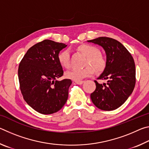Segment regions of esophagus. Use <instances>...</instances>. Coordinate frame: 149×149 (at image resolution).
Masks as SVG:
<instances>
[{"label":"esophagus","mask_w":149,"mask_h":149,"mask_svg":"<svg viewBox=\"0 0 149 149\" xmlns=\"http://www.w3.org/2000/svg\"><path fill=\"white\" fill-rule=\"evenodd\" d=\"M75 84H77L78 85H81L84 84V81H75Z\"/></svg>","instance_id":"34e87169"}]
</instances>
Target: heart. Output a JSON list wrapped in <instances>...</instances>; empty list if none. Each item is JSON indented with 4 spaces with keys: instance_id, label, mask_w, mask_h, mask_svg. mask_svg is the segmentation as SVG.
Returning <instances> with one entry per match:
<instances>
[{
    "instance_id": "heart-1",
    "label": "heart",
    "mask_w": 149,
    "mask_h": 149,
    "mask_svg": "<svg viewBox=\"0 0 149 149\" xmlns=\"http://www.w3.org/2000/svg\"><path fill=\"white\" fill-rule=\"evenodd\" d=\"M77 49L87 56L85 65L82 69H73L65 74V76L74 81H79L86 77H89L95 72V69L100 72L104 70L107 65L105 57L100 53L97 47L89 44H83L78 47ZM58 60L60 65L64 68H68L70 65V54L68 50H62L58 55ZM94 68H93V67Z\"/></svg>"
}]
</instances>
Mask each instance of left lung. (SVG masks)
<instances>
[{
	"label": "left lung",
	"instance_id": "obj_1",
	"mask_svg": "<svg viewBox=\"0 0 149 149\" xmlns=\"http://www.w3.org/2000/svg\"><path fill=\"white\" fill-rule=\"evenodd\" d=\"M88 41L100 45L107 53V65L98 79L107 80V83L100 84L95 81L96 89L91 94V99L100 110L117 109L134 89L136 81L134 60L127 49L116 39L100 37Z\"/></svg>",
	"mask_w": 149,
	"mask_h": 149
}]
</instances>
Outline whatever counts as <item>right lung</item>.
Masks as SVG:
<instances>
[{
  "instance_id": "add662e5",
  "label": "right lung",
  "mask_w": 149,
  "mask_h": 149,
  "mask_svg": "<svg viewBox=\"0 0 149 149\" xmlns=\"http://www.w3.org/2000/svg\"><path fill=\"white\" fill-rule=\"evenodd\" d=\"M66 46L43 40L30 48L19 63L18 79L22 96L40 114L56 112L67 101L72 80H57L64 74L58 55Z\"/></svg>"
}]
</instances>
